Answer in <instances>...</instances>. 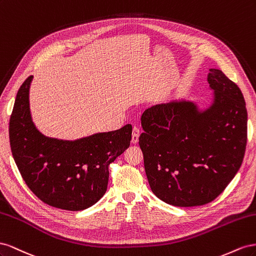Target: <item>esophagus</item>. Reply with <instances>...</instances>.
<instances>
[{"label": "esophagus", "instance_id": "obj_1", "mask_svg": "<svg viewBox=\"0 0 256 256\" xmlns=\"http://www.w3.org/2000/svg\"><path fill=\"white\" fill-rule=\"evenodd\" d=\"M140 135V130L137 126L133 128V133H132V142L136 144L138 142V137Z\"/></svg>", "mask_w": 256, "mask_h": 256}]
</instances>
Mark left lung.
<instances>
[{
  "label": "left lung",
  "mask_w": 256,
  "mask_h": 256,
  "mask_svg": "<svg viewBox=\"0 0 256 256\" xmlns=\"http://www.w3.org/2000/svg\"><path fill=\"white\" fill-rule=\"evenodd\" d=\"M214 102L200 112L180 100L146 109L140 136L152 192L177 207L212 202L235 177L246 146L248 114L238 86L210 68Z\"/></svg>",
  "instance_id": "1"
}]
</instances>
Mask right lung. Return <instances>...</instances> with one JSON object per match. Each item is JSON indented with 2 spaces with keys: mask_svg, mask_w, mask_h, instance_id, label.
<instances>
[{
  "mask_svg": "<svg viewBox=\"0 0 256 256\" xmlns=\"http://www.w3.org/2000/svg\"><path fill=\"white\" fill-rule=\"evenodd\" d=\"M32 79L19 88L10 119L14 162L28 188L47 205L70 211L89 208L106 192L109 165L130 147L132 126L74 142L44 136L30 114Z\"/></svg>",
  "mask_w": 256,
  "mask_h": 256,
  "instance_id": "add662e5",
  "label": "right lung"
}]
</instances>
